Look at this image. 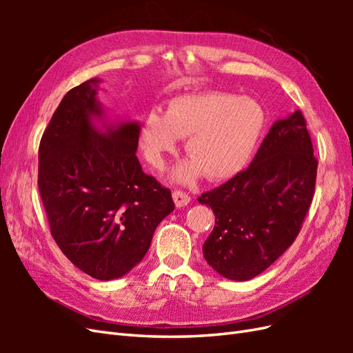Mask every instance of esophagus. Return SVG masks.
<instances>
[{
  "label": "esophagus",
  "instance_id": "obj_1",
  "mask_svg": "<svg viewBox=\"0 0 353 353\" xmlns=\"http://www.w3.org/2000/svg\"><path fill=\"white\" fill-rule=\"evenodd\" d=\"M172 199L175 201V206L176 208H184V206H187L188 203H190V196L185 194L184 191H181V190H174Z\"/></svg>",
  "mask_w": 353,
  "mask_h": 353
}]
</instances>
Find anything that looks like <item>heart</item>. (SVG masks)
Instances as JSON below:
<instances>
[{
	"mask_svg": "<svg viewBox=\"0 0 353 353\" xmlns=\"http://www.w3.org/2000/svg\"><path fill=\"white\" fill-rule=\"evenodd\" d=\"M263 126V109L253 100L225 92L183 95L169 101L165 114H147L141 141L148 162L160 166L176 150V138H187L190 160L174 169V179L191 184L205 174L225 181L248 165Z\"/></svg>",
	"mask_w": 353,
	"mask_h": 353,
	"instance_id": "heart-1",
	"label": "heart"
}]
</instances>
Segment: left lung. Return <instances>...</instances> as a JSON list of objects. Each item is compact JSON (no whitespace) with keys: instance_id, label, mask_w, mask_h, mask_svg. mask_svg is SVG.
I'll use <instances>...</instances> for the list:
<instances>
[{"instance_id":"obj_1","label":"left lung","mask_w":353,"mask_h":353,"mask_svg":"<svg viewBox=\"0 0 353 353\" xmlns=\"http://www.w3.org/2000/svg\"><path fill=\"white\" fill-rule=\"evenodd\" d=\"M318 162L301 110L276 121L250 166L203 193L215 227L206 262L228 280L248 281L290 248L312 203Z\"/></svg>"}]
</instances>
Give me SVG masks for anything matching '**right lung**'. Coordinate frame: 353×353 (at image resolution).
I'll use <instances>...</instances> for the list:
<instances>
[{"label":"right lung","mask_w":353,"mask_h":353,"mask_svg":"<svg viewBox=\"0 0 353 353\" xmlns=\"http://www.w3.org/2000/svg\"><path fill=\"white\" fill-rule=\"evenodd\" d=\"M99 83L85 81L60 101L41 138L38 187L61 252L92 279L109 281L143 261L175 205L135 156L140 123L108 122Z\"/></svg>","instance_id":"obj_1"}]
</instances>
